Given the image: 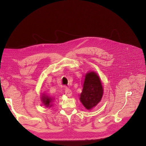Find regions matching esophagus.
I'll return each instance as SVG.
<instances>
[{
  "mask_svg": "<svg viewBox=\"0 0 146 146\" xmlns=\"http://www.w3.org/2000/svg\"><path fill=\"white\" fill-rule=\"evenodd\" d=\"M65 93H66V94L67 96H68V97L71 96L72 94V90H70V88H66V90H65Z\"/></svg>",
  "mask_w": 146,
  "mask_h": 146,
  "instance_id": "obj_1",
  "label": "esophagus"
}]
</instances>
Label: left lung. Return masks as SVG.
<instances>
[{"label": "left lung", "mask_w": 146, "mask_h": 146, "mask_svg": "<svg viewBox=\"0 0 146 146\" xmlns=\"http://www.w3.org/2000/svg\"><path fill=\"white\" fill-rule=\"evenodd\" d=\"M104 93L100 79L94 72L85 74L80 100L86 109H92L100 102Z\"/></svg>", "instance_id": "left-lung-1"}]
</instances>
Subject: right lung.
Here are the masks:
<instances>
[{
	"instance_id": "add662e5",
	"label": "right lung",
	"mask_w": 146,
	"mask_h": 146,
	"mask_svg": "<svg viewBox=\"0 0 146 146\" xmlns=\"http://www.w3.org/2000/svg\"><path fill=\"white\" fill-rule=\"evenodd\" d=\"M41 101L42 102V104H44V105H45L46 107H50L52 106V105L51 104L53 101V99L45 94H43L42 95Z\"/></svg>"
}]
</instances>
